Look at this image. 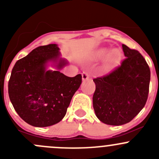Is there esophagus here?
Here are the masks:
<instances>
[{
    "label": "esophagus",
    "mask_w": 159,
    "mask_h": 159,
    "mask_svg": "<svg viewBox=\"0 0 159 159\" xmlns=\"http://www.w3.org/2000/svg\"><path fill=\"white\" fill-rule=\"evenodd\" d=\"M82 79H83V81H85V80L89 79V75L88 74V72H83Z\"/></svg>",
    "instance_id": "esophagus-1"
}]
</instances>
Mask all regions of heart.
<instances>
[{"instance_id": "1", "label": "heart", "mask_w": 159, "mask_h": 159, "mask_svg": "<svg viewBox=\"0 0 159 159\" xmlns=\"http://www.w3.org/2000/svg\"><path fill=\"white\" fill-rule=\"evenodd\" d=\"M108 54V51L106 50H101L98 52L97 55L99 58H103L105 56ZM119 59V54L118 52H113L112 54H111L108 57H107L106 62L105 64V66H104V69L108 70L113 65H115V63H117Z\"/></svg>"}]
</instances>
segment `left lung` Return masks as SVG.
Returning <instances> with one entry per match:
<instances>
[{
	"instance_id": "1",
	"label": "left lung",
	"mask_w": 159,
	"mask_h": 159,
	"mask_svg": "<svg viewBox=\"0 0 159 159\" xmlns=\"http://www.w3.org/2000/svg\"><path fill=\"white\" fill-rule=\"evenodd\" d=\"M125 58L110 73L94 78L93 108L106 125H121L131 121L144 108L149 91L151 72L143 56L122 44Z\"/></svg>"
}]
</instances>
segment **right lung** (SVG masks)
Here are the masks:
<instances>
[{
	"instance_id": "obj_1",
	"label": "right lung",
	"mask_w": 159,
	"mask_h": 159,
	"mask_svg": "<svg viewBox=\"0 0 159 159\" xmlns=\"http://www.w3.org/2000/svg\"><path fill=\"white\" fill-rule=\"evenodd\" d=\"M59 48L51 44L40 46L17 61L8 81V94L19 116L34 127H48L66 115L74 94L79 89L81 75L68 77L59 70H47L48 61H57V68L68 64L59 58Z\"/></svg>"
}]
</instances>
